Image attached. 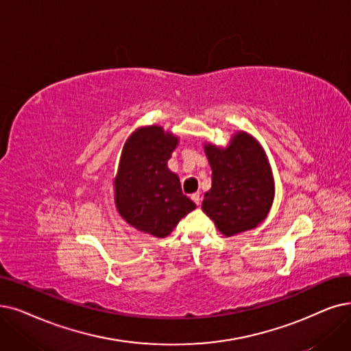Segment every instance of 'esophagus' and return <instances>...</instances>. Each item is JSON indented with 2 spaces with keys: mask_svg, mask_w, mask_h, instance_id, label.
I'll use <instances>...</instances> for the list:
<instances>
[{
  "mask_svg": "<svg viewBox=\"0 0 351 351\" xmlns=\"http://www.w3.org/2000/svg\"><path fill=\"white\" fill-rule=\"evenodd\" d=\"M191 200L197 204V206H200V203H202V197H200V193H194V194H191Z\"/></svg>",
  "mask_w": 351,
  "mask_h": 351,
  "instance_id": "esophagus-1",
  "label": "esophagus"
}]
</instances>
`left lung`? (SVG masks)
<instances>
[{
	"mask_svg": "<svg viewBox=\"0 0 351 351\" xmlns=\"http://www.w3.org/2000/svg\"><path fill=\"white\" fill-rule=\"evenodd\" d=\"M212 167V189L204 194L203 212L224 236L250 229L268 216L275 184L268 157L247 132L233 135L226 148L206 144Z\"/></svg>",
	"mask_w": 351,
	"mask_h": 351,
	"instance_id": "obj_1",
	"label": "left lung"
}]
</instances>
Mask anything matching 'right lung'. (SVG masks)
Segmentation results:
<instances>
[{
	"mask_svg": "<svg viewBox=\"0 0 351 351\" xmlns=\"http://www.w3.org/2000/svg\"><path fill=\"white\" fill-rule=\"evenodd\" d=\"M178 138L158 125L138 128L127 139L114 180L115 204L132 228L156 237L173 232L195 204L181 191L180 178L167 167Z\"/></svg>",
	"mask_w": 351,
	"mask_h": 351,
	"instance_id": "right-lung-1",
	"label": "right lung"
}]
</instances>
